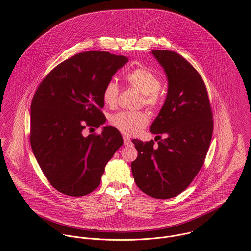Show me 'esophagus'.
<instances>
[{"instance_id":"34e87169","label":"esophagus","mask_w":251,"mask_h":251,"mask_svg":"<svg viewBox=\"0 0 251 251\" xmlns=\"http://www.w3.org/2000/svg\"><path fill=\"white\" fill-rule=\"evenodd\" d=\"M123 140H124V144H125V146H128V145H130V144H131V139H130L128 136L124 135V136H123Z\"/></svg>"}]
</instances>
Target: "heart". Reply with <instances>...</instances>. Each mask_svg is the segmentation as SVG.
Here are the masks:
<instances>
[{"instance_id":"b5f03b06","label":"heart","mask_w":251,"mask_h":251,"mask_svg":"<svg viewBox=\"0 0 251 251\" xmlns=\"http://www.w3.org/2000/svg\"><path fill=\"white\" fill-rule=\"evenodd\" d=\"M127 84L142 94V101L145 105L157 108L161 104L159 90L162 82L160 77L146 67H138L130 71L125 76ZM119 87L113 80L108 81L104 86L102 99L108 105H113L117 101ZM111 124L127 135H135L143 130L149 122V115L146 112L119 111L110 118Z\"/></svg>"}]
</instances>
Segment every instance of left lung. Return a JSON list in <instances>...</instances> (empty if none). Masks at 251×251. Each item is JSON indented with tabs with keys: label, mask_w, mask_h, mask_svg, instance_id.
Masks as SVG:
<instances>
[{
	"label": "left lung",
	"mask_w": 251,
	"mask_h": 251,
	"mask_svg": "<svg viewBox=\"0 0 251 251\" xmlns=\"http://www.w3.org/2000/svg\"><path fill=\"white\" fill-rule=\"evenodd\" d=\"M151 53L168 79L166 100L150 129L159 142L134 139L138 157L131 168L141 191L165 200L185 191L202 167L212 138L213 114L205 84L187 59L172 50Z\"/></svg>",
	"instance_id": "obj_1"
}]
</instances>
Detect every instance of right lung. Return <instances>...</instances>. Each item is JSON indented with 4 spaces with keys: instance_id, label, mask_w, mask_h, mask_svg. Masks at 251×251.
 <instances>
[{
    "instance_id": "obj_1",
    "label": "right lung",
    "mask_w": 251,
    "mask_h": 251,
    "mask_svg": "<svg viewBox=\"0 0 251 251\" xmlns=\"http://www.w3.org/2000/svg\"><path fill=\"white\" fill-rule=\"evenodd\" d=\"M128 58L107 51L76 53L55 66L39 85L31 103L30 143L49 183L66 196L82 197L100 183L106 163L123 145L120 132L103 127L104 86Z\"/></svg>"
}]
</instances>
